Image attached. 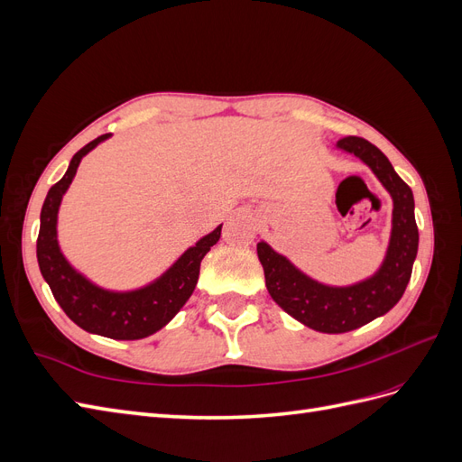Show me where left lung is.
<instances>
[{
  "instance_id": "1",
  "label": "left lung",
  "mask_w": 462,
  "mask_h": 462,
  "mask_svg": "<svg viewBox=\"0 0 462 462\" xmlns=\"http://www.w3.org/2000/svg\"><path fill=\"white\" fill-rule=\"evenodd\" d=\"M337 150L365 162L393 200L389 245L380 268L351 285H326L306 275L265 241L256 246L272 299L300 324L321 333L353 331L393 309L411 282L418 253L412 190L395 173L385 153L360 136L341 138Z\"/></svg>"
}]
</instances>
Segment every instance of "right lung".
Listing matches in <instances>:
<instances>
[{"mask_svg": "<svg viewBox=\"0 0 462 462\" xmlns=\"http://www.w3.org/2000/svg\"><path fill=\"white\" fill-rule=\"evenodd\" d=\"M109 136H97L80 148L65 175L48 190L40 212L36 256L42 277L50 285L53 299L79 328L109 339L134 341L160 331L183 309L199 283L202 258L219 241L221 226L189 246L160 277L143 287L114 291L90 282L63 254L58 239V216L80 160Z\"/></svg>", "mask_w": 462, "mask_h": 462, "instance_id": "1", "label": "right lung"}]
</instances>
